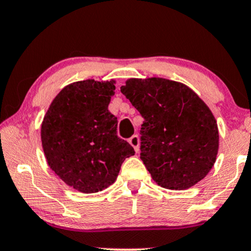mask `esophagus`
Instances as JSON below:
<instances>
[{"label": "esophagus", "instance_id": "34e87169", "mask_svg": "<svg viewBox=\"0 0 251 251\" xmlns=\"http://www.w3.org/2000/svg\"><path fill=\"white\" fill-rule=\"evenodd\" d=\"M128 143L131 144L132 146H133L134 150H135V152L139 151V137H138L137 134L132 135V137L128 139Z\"/></svg>", "mask_w": 251, "mask_h": 251}]
</instances>
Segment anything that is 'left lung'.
<instances>
[{"label":"left lung","mask_w":251,"mask_h":251,"mask_svg":"<svg viewBox=\"0 0 251 251\" xmlns=\"http://www.w3.org/2000/svg\"><path fill=\"white\" fill-rule=\"evenodd\" d=\"M120 91L144 118L140 159L158 185L185 190L203 179L218 152L215 117L192 89L163 79H129Z\"/></svg>","instance_id":"8db88e82"}]
</instances>
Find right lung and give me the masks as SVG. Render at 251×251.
<instances>
[{
  "label": "right lung",
  "mask_w": 251,
  "mask_h": 251,
  "mask_svg": "<svg viewBox=\"0 0 251 251\" xmlns=\"http://www.w3.org/2000/svg\"><path fill=\"white\" fill-rule=\"evenodd\" d=\"M114 89L113 80L73 82L57 94L43 118L41 140L48 165L83 194L114 183L124 160L134 154L118 137V119L108 111Z\"/></svg>",
  "instance_id": "obj_1"
}]
</instances>
